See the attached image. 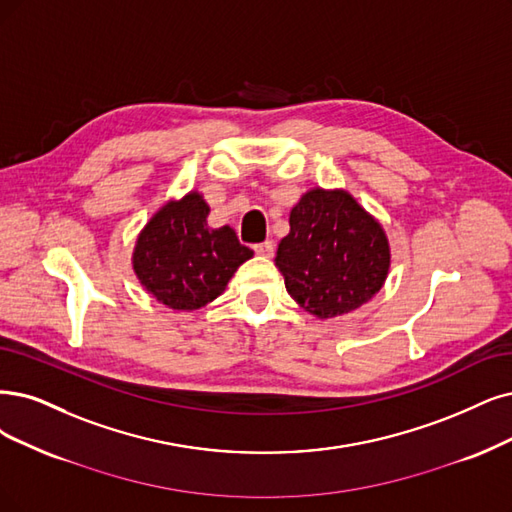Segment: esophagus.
I'll list each match as a JSON object with an SVG mask.
<instances>
[{
	"label": "esophagus",
	"instance_id": "obj_1",
	"mask_svg": "<svg viewBox=\"0 0 512 512\" xmlns=\"http://www.w3.org/2000/svg\"><path fill=\"white\" fill-rule=\"evenodd\" d=\"M255 253L261 255V257H272L274 255V242L266 240V242H261V244H255Z\"/></svg>",
	"mask_w": 512,
	"mask_h": 512
}]
</instances>
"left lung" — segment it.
Listing matches in <instances>:
<instances>
[{
  "label": "left lung",
  "instance_id": "obj_1",
  "mask_svg": "<svg viewBox=\"0 0 512 512\" xmlns=\"http://www.w3.org/2000/svg\"><path fill=\"white\" fill-rule=\"evenodd\" d=\"M289 225L274 261L306 312L342 316L384 287L390 270L386 232L346 189H310L293 206Z\"/></svg>",
  "mask_w": 512,
  "mask_h": 512
}]
</instances>
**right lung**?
Wrapping results in <instances>:
<instances>
[{"label": "right lung", "instance_id": "1", "mask_svg": "<svg viewBox=\"0 0 512 512\" xmlns=\"http://www.w3.org/2000/svg\"><path fill=\"white\" fill-rule=\"evenodd\" d=\"M208 213L202 194L189 192L166 202L137 238L132 268L147 293L173 310H198L217 299L253 257L230 225L208 227Z\"/></svg>", "mask_w": 512, "mask_h": 512}]
</instances>
